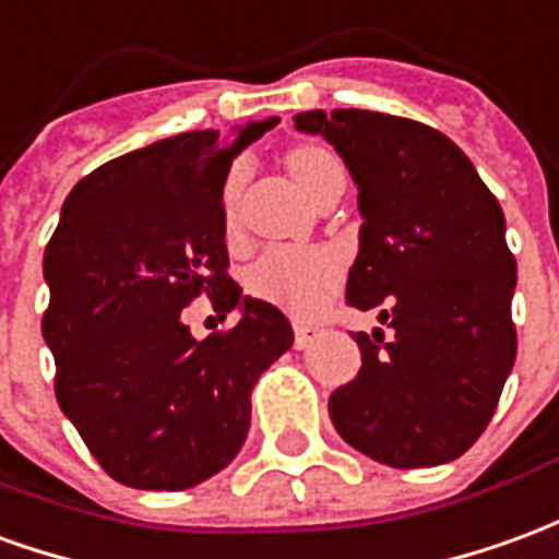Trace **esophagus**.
<instances>
[{
	"mask_svg": "<svg viewBox=\"0 0 559 559\" xmlns=\"http://www.w3.org/2000/svg\"><path fill=\"white\" fill-rule=\"evenodd\" d=\"M318 335H320L318 326H306V323H296V326H293V345L299 347V350H306V347L311 345V342H314Z\"/></svg>",
	"mask_w": 559,
	"mask_h": 559,
	"instance_id": "obj_1",
	"label": "esophagus"
}]
</instances>
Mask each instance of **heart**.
I'll return each instance as SVG.
<instances>
[{"instance_id": "heart-1", "label": "heart", "mask_w": 559, "mask_h": 559, "mask_svg": "<svg viewBox=\"0 0 559 559\" xmlns=\"http://www.w3.org/2000/svg\"><path fill=\"white\" fill-rule=\"evenodd\" d=\"M284 169L290 171L296 187L308 199L326 197L335 185H345L342 159L330 147L314 142L293 144L284 151ZM241 175L233 171L224 185V233L229 245L239 241L236 199H239ZM345 278V260L335 248L306 245V248H272L260 253L245 272V287L253 299L278 308L293 318H308L333 299Z\"/></svg>"}]
</instances>
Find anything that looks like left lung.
Segmentation results:
<instances>
[{
    "label": "left lung",
    "instance_id": "left-lung-1",
    "mask_svg": "<svg viewBox=\"0 0 559 559\" xmlns=\"http://www.w3.org/2000/svg\"><path fill=\"white\" fill-rule=\"evenodd\" d=\"M293 120L333 144L360 190L347 306H381L390 330L357 333L362 366L330 396L333 427L393 469L456 460L490 424L518 354V263L497 197L427 123L360 108Z\"/></svg>",
    "mask_w": 559,
    "mask_h": 559
}]
</instances>
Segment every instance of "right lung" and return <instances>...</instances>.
<instances>
[{"mask_svg":"<svg viewBox=\"0 0 559 559\" xmlns=\"http://www.w3.org/2000/svg\"><path fill=\"white\" fill-rule=\"evenodd\" d=\"M275 123L147 144L90 171L62 202L41 320L53 390L90 454L127 487L187 490L229 466L257 378L293 345L290 320L226 275V171ZM202 292L218 317L240 320L197 343L180 311Z\"/></svg>","mask_w":559,"mask_h":559,"instance_id":"add662e5","label":"right lung"}]
</instances>
